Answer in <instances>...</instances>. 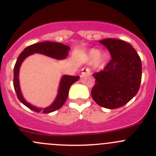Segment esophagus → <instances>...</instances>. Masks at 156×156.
Segmentation results:
<instances>
[{
	"mask_svg": "<svg viewBox=\"0 0 156 156\" xmlns=\"http://www.w3.org/2000/svg\"><path fill=\"white\" fill-rule=\"evenodd\" d=\"M90 72V69L88 68H83L82 70H81V73L84 74V73H89Z\"/></svg>",
	"mask_w": 156,
	"mask_h": 156,
	"instance_id": "obj_1",
	"label": "esophagus"
}]
</instances>
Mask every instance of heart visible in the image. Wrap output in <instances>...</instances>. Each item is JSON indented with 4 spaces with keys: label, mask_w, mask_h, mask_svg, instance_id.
I'll use <instances>...</instances> for the list:
<instances>
[{
    "label": "heart",
    "mask_w": 156,
    "mask_h": 156,
    "mask_svg": "<svg viewBox=\"0 0 156 156\" xmlns=\"http://www.w3.org/2000/svg\"><path fill=\"white\" fill-rule=\"evenodd\" d=\"M87 59L90 63H94L97 68H103L108 59V55L106 52H101L100 50L92 49L87 53Z\"/></svg>",
    "instance_id": "heart-1"
}]
</instances>
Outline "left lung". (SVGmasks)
<instances>
[{
	"instance_id": "8db88e82",
	"label": "left lung",
	"mask_w": 156,
	"mask_h": 156,
	"mask_svg": "<svg viewBox=\"0 0 156 156\" xmlns=\"http://www.w3.org/2000/svg\"><path fill=\"white\" fill-rule=\"evenodd\" d=\"M112 59L103 70L93 74L95 84L91 90L93 100L106 108H117L128 103L137 94L142 78L140 57L127 42L114 38L100 41Z\"/></svg>"
}]
</instances>
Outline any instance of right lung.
<instances>
[{
    "label": "right lung",
    "instance_id": "right-lung-1",
    "mask_svg": "<svg viewBox=\"0 0 156 156\" xmlns=\"http://www.w3.org/2000/svg\"><path fill=\"white\" fill-rule=\"evenodd\" d=\"M70 48L67 45L63 44L58 43V42H50L44 41L41 42V43L34 44L30 46L27 47L23 50V51L19 56L17 59L16 62L15 64L13 70V86L15 89L16 96L18 97L19 100L22 103L29 108L30 109L34 111L35 112H41L43 113H50L52 112H54L56 110L59 109L65 103L67 97L69 95V88L71 85L75 81L79 79V76H72V75H63L61 78L60 83H59V90H58V94L56 100H54L53 103L50 106L47 108H37L36 106H32L29 103H27L23 97L21 90L20 87V81H19V72H20V66L22 62L24 61L27 56L33 53H40V54L46 55L50 57L54 58L56 59H63L66 58L68 56L69 51Z\"/></svg>",
    "mask_w": 156,
    "mask_h": 156
}]
</instances>
